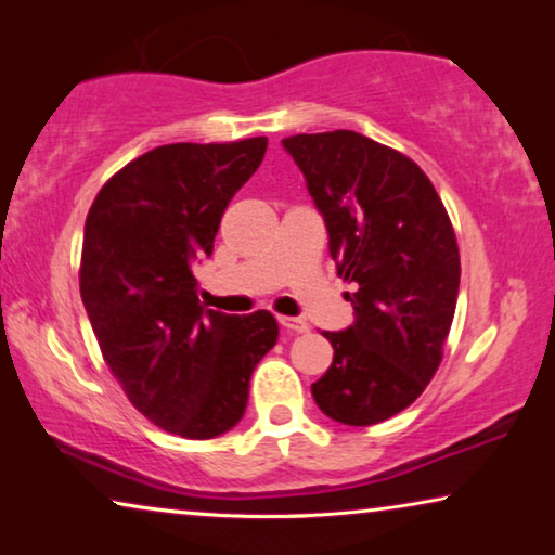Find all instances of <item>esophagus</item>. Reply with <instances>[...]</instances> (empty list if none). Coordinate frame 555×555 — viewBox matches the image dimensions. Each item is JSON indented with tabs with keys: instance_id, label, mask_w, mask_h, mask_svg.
Returning <instances> with one entry per match:
<instances>
[{
	"instance_id": "obj_1",
	"label": "esophagus",
	"mask_w": 555,
	"mask_h": 555,
	"mask_svg": "<svg viewBox=\"0 0 555 555\" xmlns=\"http://www.w3.org/2000/svg\"><path fill=\"white\" fill-rule=\"evenodd\" d=\"M278 321H280V325H283L285 331H291V333H306V331L310 328V325H308L306 321H302V318H287V315H280Z\"/></svg>"
}]
</instances>
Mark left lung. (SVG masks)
Returning <instances> with one entry per match:
<instances>
[{"instance_id":"8db88e82","label":"left lung","mask_w":555,"mask_h":555,"mask_svg":"<svg viewBox=\"0 0 555 555\" xmlns=\"http://www.w3.org/2000/svg\"><path fill=\"white\" fill-rule=\"evenodd\" d=\"M328 230L353 323L325 331L333 363L310 386L333 422L369 427L406 409L435 376L460 291L457 240L420 166L356 131L283 141Z\"/></svg>"}]
</instances>
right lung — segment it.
<instances>
[{"instance_id":"1","label":"right lung","mask_w":555,"mask_h":555,"mask_svg":"<svg viewBox=\"0 0 555 555\" xmlns=\"http://www.w3.org/2000/svg\"><path fill=\"white\" fill-rule=\"evenodd\" d=\"M264 149V135L158 146L126 164L88 211L82 306L126 397L171 435L230 431L247 409L249 376L278 344L268 310H207L194 275Z\"/></svg>"}]
</instances>
